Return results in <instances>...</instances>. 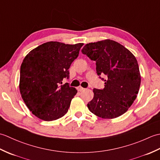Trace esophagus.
<instances>
[{
	"mask_svg": "<svg viewBox=\"0 0 160 160\" xmlns=\"http://www.w3.org/2000/svg\"><path fill=\"white\" fill-rule=\"evenodd\" d=\"M84 89H84V88H83V87H78V90L79 91H84Z\"/></svg>",
	"mask_w": 160,
	"mask_h": 160,
	"instance_id": "34e87169",
	"label": "esophagus"
}]
</instances>
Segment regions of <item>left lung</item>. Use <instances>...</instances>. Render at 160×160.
<instances>
[{
	"instance_id": "left-lung-1",
	"label": "left lung",
	"mask_w": 160,
	"mask_h": 160,
	"mask_svg": "<svg viewBox=\"0 0 160 160\" xmlns=\"http://www.w3.org/2000/svg\"><path fill=\"white\" fill-rule=\"evenodd\" d=\"M82 53L96 61L97 74L104 80L103 89H93L89 110L104 119H113L127 111L140 89L141 76L138 61L130 51L109 39L84 45ZM105 74L107 79L100 77Z\"/></svg>"
}]
</instances>
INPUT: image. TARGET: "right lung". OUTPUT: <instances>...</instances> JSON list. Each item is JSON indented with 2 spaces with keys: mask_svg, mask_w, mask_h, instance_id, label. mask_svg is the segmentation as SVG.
<instances>
[{
  "mask_svg": "<svg viewBox=\"0 0 160 160\" xmlns=\"http://www.w3.org/2000/svg\"><path fill=\"white\" fill-rule=\"evenodd\" d=\"M84 45L47 42L32 50L20 67V92L32 113L45 121L56 120L65 115L77 93L64 78Z\"/></svg>",
  "mask_w": 160,
  "mask_h": 160,
  "instance_id": "obj_1",
  "label": "right lung"
}]
</instances>
